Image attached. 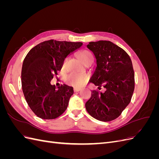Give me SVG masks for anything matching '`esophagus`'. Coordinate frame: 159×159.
<instances>
[{
    "mask_svg": "<svg viewBox=\"0 0 159 159\" xmlns=\"http://www.w3.org/2000/svg\"><path fill=\"white\" fill-rule=\"evenodd\" d=\"M80 91V88H74V92H78V91Z\"/></svg>",
    "mask_w": 159,
    "mask_h": 159,
    "instance_id": "34e87169",
    "label": "esophagus"
}]
</instances>
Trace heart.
Instances as JSON below:
<instances>
[{"instance_id":"b5f03b06","label":"heart","mask_w":159,"mask_h":159,"mask_svg":"<svg viewBox=\"0 0 159 159\" xmlns=\"http://www.w3.org/2000/svg\"><path fill=\"white\" fill-rule=\"evenodd\" d=\"M78 57L80 60L81 61V63H83V62H84L88 59L93 57V56L90 52L88 50H82L79 53ZM66 61L65 60L63 64H62V68H65ZM88 79V75H86L85 74H70L66 76L65 81L66 83L68 85L78 88L84 86L87 83Z\"/></svg>"}]
</instances>
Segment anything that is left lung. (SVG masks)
<instances>
[{"mask_svg":"<svg viewBox=\"0 0 159 159\" xmlns=\"http://www.w3.org/2000/svg\"><path fill=\"white\" fill-rule=\"evenodd\" d=\"M87 48L93 53L97 64L90 82L106 90L103 93L91 91V97L85 103L86 110L99 121H112L131 102L134 88L131 60L125 51L110 41L91 42Z\"/></svg>","mask_w":159,"mask_h":159,"instance_id":"left-lung-1","label":"left lung"}]
</instances>
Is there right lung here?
<instances>
[{"mask_svg":"<svg viewBox=\"0 0 159 159\" xmlns=\"http://www.w3.org/2000/svg\"><path fill=\"white\" fill-rule=\"evenodd\" d=\"M82 45L50 40L40 43L27 54L22 68V88L28 105L38 117L56 119L68 107L73 88L64 84L56 89L50 81L67 56Z\"/></svg>","mask_w":159,"mask_h":159,"instance_id":"right-lung-1","label":"right lung"}]
</instances>
